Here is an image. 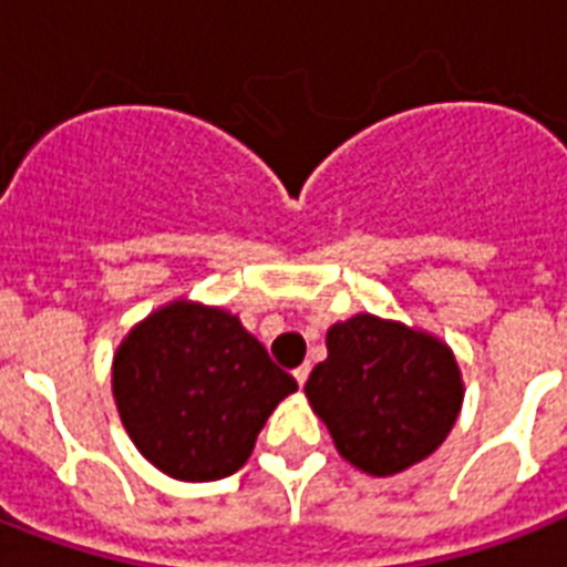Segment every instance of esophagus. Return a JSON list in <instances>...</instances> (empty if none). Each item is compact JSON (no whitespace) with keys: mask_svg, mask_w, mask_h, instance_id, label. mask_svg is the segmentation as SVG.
Listing matches in <instances>:
<instances>
[{"mask_svg":"<svg viewBox=\"0 0 567 567\" xmlns=\"http://www.w3.org/2000/svg\"><path fill=\"white\" fill-rule=\"evenodd\" d=\"M308 372H311V367H308V363H302V367H297V370H293V379H297L299 388H302V384L308 381Z\"/></svg>","mask_w":567,"mask_h":567,"instance_id":"34e87169","label":"esophagus"}]
</instances>
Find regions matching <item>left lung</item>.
<instances>
[{
    "label": "left lung",
    "mask_w": 567,
    "mask_h": 567,
    "mask_svg": "<svg viewBox=\"0 0 567 567\" xmlns=\"http://www.w3.org/2000/svg\"><path fill=\"white\" fill-rule=\"evenodd\" d=\"M326 349L329 358L311 370L306 395L340 457L388 477L443 445L463 404L460 367L443 340L355 315L331 326Z\"/></svg>",
    "instance_id": "left-lung-1"
}]
</instances>
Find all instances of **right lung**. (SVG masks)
Wrapping results in <instances>:
<instances>
[{"label":"right lung","mask_w":567,"mask_h":567,"mask_svg":"<svg viewBox=\"0 0 567 567\" xmlns=\"http://www.w3.org/2000/svg\"><path fill=\"white\" fill-rule=\"evenodd\" d=\"M297 381L224 308L174 299L127 331L113 358V399L142 457L168 477L220 481Z\"/></svg>","instance_id":"1"}]
</instances>
